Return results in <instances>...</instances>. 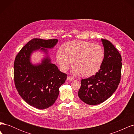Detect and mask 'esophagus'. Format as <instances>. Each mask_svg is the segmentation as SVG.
I'll return each instance as SVG.
<instances>
[{"mask_svg":"<svg viewBox=\"0 0 134 134\" xmlns=\"http://www.w3.org/2000/svg\"><path fill=\"white\" fill-rule=\"evenodd\" d=\"M67 80L69 81H72L74 80V78L71 76H68L67 77Z\"/></svg>","mask_w":134,"mask_h":134,"instance_id":"1","label":"esophagus"}]
</instances>
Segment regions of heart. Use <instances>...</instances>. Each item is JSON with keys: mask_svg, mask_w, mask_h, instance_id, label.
<instances>
[{"mask_svg": "<svg viewBox=\"0 0 134 134\" xmlns=\"http://www.w3.org/2000/svg\"><path fill=\"white\" fill-rule=\"evenodd\" d=\"M104 51L99 44L86 41H74L60 48L56 53V60L62 70L66 71L74 63L76 75L84 76L95 75L102 66Z\"/></svg>", "mask_w": 134, "mask_h": 134, "instance_id": "1", "label": "heart"}]
</instances>
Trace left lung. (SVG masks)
Wrapping results in <instances>:
<instances>
[{
    "mask_svg": "<svg viewBox=\"0 0 134 134\" xmlns=\"http://www.w3.org/2000/svg\"><path fill=\"white\" fill-rule=\"evenodd\" d=\"M104 47V59L96 75L81 80L78 96L83 102L97 105L109 98L115 92L121 79L122 59L112 43L101 39Z\"/></svg>",
    "mask_w": 134,
    "mask_h": 134,
    "instance_id": "8db88e82",
    "label": "left lung"
}]
</instances>
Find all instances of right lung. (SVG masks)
<instances>
[{"instance_id": "1", "label": "right lung", "mask_w": 134, "mask_h": 134, "mask_svg": "<svg viewBox=\"0 0 134 134\" xmlns=\"http://www.w3.org/2000/svg\"><path fill=\"white\" fill-rule=\"evenodd\" d=\"M58 42L57 39H32L20 50L14 60L15 88L22 99L36 108L51 106L58 98L60 87L67 78V74L51 63L48 55L47 48H52ZM39 49L46 54V58L41 63L32 64L31 54Z\"/></svg>"}]
</instances>
